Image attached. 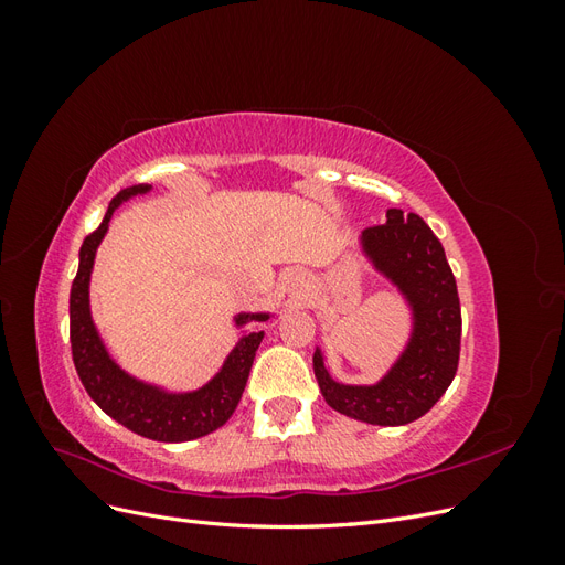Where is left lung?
<instances>
[{
  "instance_id": "8db88e82",
  "label": "left lung",
  "mask_w": 565,
  "mask_h": 565,
  "mask_svg": "<svg viewBox=\"0 0 565 565\" xmlns=\"http://www.w3.org/2000/svg\"><path fill=\"white\" fill-rule=\"evenodd\" d=\"M363 252L413 306L415 330L386 377L372 386L339 384L313 353L322 398L337 413L380 426H403L438 403L459 363L461 311L457 282L434 231L417 214L386 212V224L363 231Z\"/></svg>"
}]
</instances>
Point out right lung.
Here are the masks:
<instances>
[{"mask_svg": "<svg viewBox=\"0 0 565 565\" xmlns=\"http://www.w3.org/2000/svg\"><path fill=\"white\" fill-rule=\"evenodd\" d=\"M148 191L150 185L143 183L125 188L108 204L100 226L84 237L79 247V268L71 289V347L73 363L84 388L108 417L143 438L181 443L207 436L231 419L237 403H241L264 332H252L237 341L216 377L193 393H167L158 386L129 377L113 363L89 313L92 266L96 247L104 241L117 204ZM247 320L264 322L268 320V313H241L235 318V324H245Z\"/></svg>", "mask_w": 565, "mask_h": 565, "instance_id": "add662e5", "label": "right lung"}]
</instances>
